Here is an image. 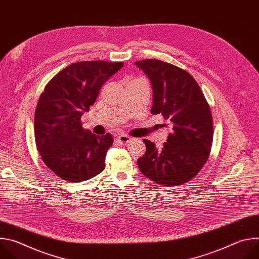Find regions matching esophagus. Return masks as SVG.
I'll list each match as a JSON object with an SVG mask.
<instances>
[{"label": "esophagus", "mask_w": 259, "mask_h": 259, "mask_svg": "<svg viewBox=\"0 0 259 259\" xmlns=\"http://www.w3.org/2000/svg\"><path fill=\"white\" fill-rule=\"evenodd\" d=\"M117 140H118L122 145H126L127 143L130 142L131 137H129V136H127V135H124V134H120L119 136H117Z\"/></svg>", "instance_id": "1"}]
</instances>
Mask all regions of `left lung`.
Listing matches in <instances>:
<instances>
[{
	"label": "left lung",
	"mask_w": 259,
	"mask_h": 259,
	"mask_svg": "<svg viewBox=\"0 0 259 259\" xmlns=\"http://www.w3.org/2000/svg\"><path fill=\"white\" fill-rule=\"evenodd\" d=\"M153 86V115L170 125L167 142L157 149L143 139L145 154L137 160L141 173L158 184L177 187L192 180L206 164L213 140L209 104L191 73L158 59L135 62Z\"/></svg>",
	"instance_id": "left-lung-1"
}]
</instances>
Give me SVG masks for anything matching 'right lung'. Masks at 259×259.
<instances>
[{
    "mask_svg": "<svg viewBox=\"0 0 259 259\" xmlns=\"http://www.w3.org/2000/svg\"><path fill=\"white\" fill-rule=\"evenodd\" d=\"M123 62L81 61L68 65L46 85L34 113V139L43 162L70 182L88 180L105 168L112 134L97 136L81 118L94 104L103 84Z\"/></svg>",
    "mask_w": 259,
    "mask_h": 259,
    "instance_id": "right-lung-1",
    "label": "right lung"
}]
</instances>
